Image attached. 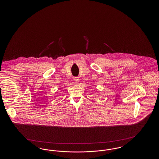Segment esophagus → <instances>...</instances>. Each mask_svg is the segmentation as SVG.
I'll list each match as a JSON object with an SVG mask.
<instances>
[{
    "mask_svg": "<svg viewBox=\"0 0 159 159\" xmlns=\"http://www.w3.org/2000/svg\"><path fill=\"white\" fill-rule=\"evenodd\" d=\"M74 81H75V83H78V82H79V77H74Z\"/></svg>",
    "mask_w": 159,
    "mask_h": 159,
    "instance_id": "34e87169",
    "label": "esophagus"
}]
</instances>
